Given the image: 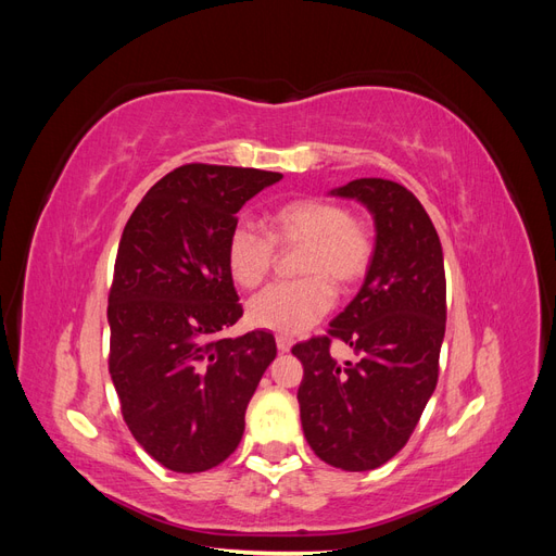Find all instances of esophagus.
Listing matches in <instances>:
<instances>
[{
  "label": "esophagus",
  "mask_w": 556,
  "mask_h": 556,
  "mask_svg": "<svg viewBox=\"0 0 556 556\" xmlns=\"http://www.w3.org/2000/svg\"><path fill=\"white\" fill-rule=\"evenodd\" d=\"M276 345H278V352H290L292 339H290V336H285V333H278L276 336Z\"/></svg>",
  "instance_id": "34e87169"
}]
</instances>
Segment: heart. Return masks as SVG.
I'll list each match as a JSON object with an SVG mask.
<instances>
[{"mask_svg": "<svg viewBox=\"0 0 556 556\" xmlns=\"http://www.w3.org/2000/svg\"><path fill=\"white\" fill-rule=\"evenodd\" d=\"M278 245H301L299 274L292 282H276L248 301L252 327L278 333H304L333 306L336 285L359 280L371 262L374 241L368 227L345 206L327 199H294L268 215V233L239 223L227 239V268L239 288L252 290L271 271Z\"/></svg>", "mask_w": 556, "mask_h": 556, "instance_id": "1", "label": "heart"}]
</instances>
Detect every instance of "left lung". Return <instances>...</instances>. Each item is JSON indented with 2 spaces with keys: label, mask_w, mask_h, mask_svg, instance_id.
<instances>
[{
  "label": "left lung",
  "mask_w": 556,
  "mask_h": 556,
  "mask_svg": "<svg viewBox=\"0 0 556 556\" xmlns=\"http://www.w3.org/2000/svg\"><path fill=\"white\" fill-rule=\"evenodd\" d=\"M331 197L371 213L376 245L357 296L329 336L296 343L301 427L313 452L343 470H374L408 443L439 380L445 336V266L439 233L417 197L382 178H357ZM331 338L356 350L336 363Z\"/></svg>",
  "instance_id": "left-lung-1"
}]
</instances>
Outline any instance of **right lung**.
Wrapping results in <instances>:
<instances>
[{
  "mask_svg": "<svg viewBox=\"0 0 556 556\" xmlns=\"http://www.w3.org/2000/svg\"><path fill=\"white\" fill-rule=\"evenodd\" d=\"M282 174L185 164L134 208L109 294V371L139 445L176 473L223 464L276 359L268 331L220 339L243 315L227 239L248 199Z\"/></svg>",
  "mask_w": 556,
  "mask_h": 556,
  "instance_id": "right-lung-1",
  "label": "right lung"
}]
</instances>
